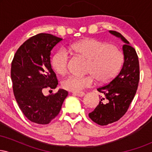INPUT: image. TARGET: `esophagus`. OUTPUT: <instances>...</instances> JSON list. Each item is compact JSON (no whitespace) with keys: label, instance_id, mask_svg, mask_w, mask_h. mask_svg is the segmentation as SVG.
Listing matches in <instances>:
<instances>
[{"label":"esophagus","instance_id":"1","mask_svg":"<svg viewBox=\"0 0 152 152\" xmlns=\"http://www.w3.org/2000/svg\"><path fill=\"white\" fill-rule=\"evenodd\" d=\"M73 94L75 96H77L82 97L85 95V93H83V92H78V93H73Z\"/></svg>","mask_w":152,"mask_h":152}]
</instances>
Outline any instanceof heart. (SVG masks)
<instances>
[{"label": "heart", "instance_id": "heart-1", "mask_svg": "<svg viewBox=\"0 0 152 152\" xmlns=\"http://www.w3.org/2000/svg\"><path fill=\"white\" fill-rule=\"evenodd\" d=\"M71 50L88 61L87 72L84 76H69L62 82L64 88L78 93L93 86L95 78L101 83H107L121 70L124 62L122 52L109 43L94 38H87L75 43ZM69 55L64 49L58 50L52 58V66L57 73L64 75L69 69Z\"/></svg>", "mask_w": 152, "mask_h": 152}]
</instances>
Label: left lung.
Returning <instances> with one entry per match:
<instances>
[{"mask_svg": "<svg viewBox=\"0 0 152 152\" xmlns=\"http://www.w3.org/2000/svg\"><path fill=\"white\" fill-rule=\"evenodd\" d=\"M119 38L124 44L122 46L124 64L117 76L106 86L97 88L102 95L98 106L88 116L92 121L104 126L119 120L129 107L139 81V64L137 52L120 33L109 31Z\"/></svg>", "mask_w": 152, "mask_h": 152, "instance_id": "1", "label": "left lung"}]
</instances>
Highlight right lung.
Segmentation results:
<instances>
[{"mask_svg":"<svg viewBox=\"0 0 152 152\" xmlns=\"http://www.w3.org/2000/svg\"><path fill=\"white\" fill-rule=\"evenodd\" d=\"M62 38L49 34H39L25 41L15 53L10 76L15 100L26 117L38 124H48L60 112L68 91L58 89L45 96V88L58 85L51 69L50 51Z\"/></svg>","mask_w":152,"mask_h":152,"instance_id":"right-lung-1","label":"right lung"}]
</instances>
